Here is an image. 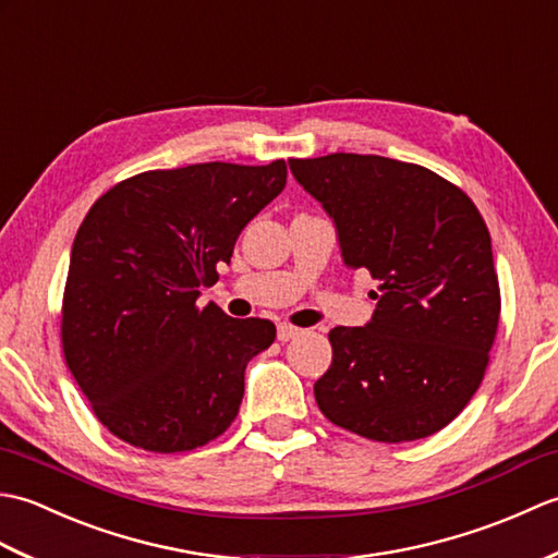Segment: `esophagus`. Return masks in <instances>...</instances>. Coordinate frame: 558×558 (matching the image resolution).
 Listing matches in <instances>:
<instances>
[{"instance_id": "esophagus-1", "label": "esophagus", "mask_w": 558, "mask_h": 558, "mask_svg": "<svg viewBox=\"0 0 558 558\" xmlns=\"http://www.w3.org/2000/svg\"><path fill=\"white\" fill-rule=\"evenodd\" d=\"M302 333V328L292 326V324H278V340L280 342H288L292 338H298Z\"/></svg>"}]
</instances>
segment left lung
Returning a JSON list of instances; mask_svg holds the SVG:
<instances>
[{"label":"left lung","instance_id":"8db88e82","mask_svg":"<svg viewBox=\"0 0 558 558\" xmlns=\"http://www.w3.org/2000/svg\"><path fill=\"white\" fill-rule=\"evenodd\" d=\"M290 170L333 218L345 266L378 280L372 322L328 333L318 410L384 444L444 429L480 388L501 314L477 206L422 165L381 156L292 158Z\"/></svg>","mask_w":558,"mask_h":558}]
</instances>
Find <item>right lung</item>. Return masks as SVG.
Here are the masks:
<instances>
[{"mask_svg":"<svg viewBox=\"0 0 558 558\" xmlns=\"http://www.w3.org/2000/svg\"><path fill=\"white\" fill-rule=\"evenodd\" d=\"M286 180V160L198 162L129 177L90 206L71 246L62 350L110 434L182 453L234 422L246 364L276 326L198 306V288Z\"/></svg>","mask_w":558,"mask_h":558,"instance_id":"1","label":"right lung"}]
</instances>
